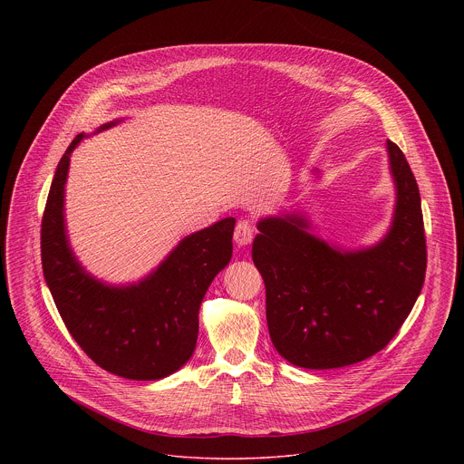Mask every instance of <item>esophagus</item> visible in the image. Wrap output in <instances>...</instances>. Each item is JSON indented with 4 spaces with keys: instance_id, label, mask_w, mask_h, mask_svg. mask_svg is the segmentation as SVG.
<instances>
[{
    "instance_id": "34e87169",
    "label": "esophagus",
    "mask_w": 464,
    "mask_h": 464,
    "mask_svg": "<svg viewBox=\"0 0 464 464\" xmlns=\"http://www.w3.org/2000/svg\"><path fill=\"white\" fill-rule=\"evenodd\" d=\"M253 240V226L247 220H238L235 227V242L238 246H247Z\"/></svg>"
}]
</instances>
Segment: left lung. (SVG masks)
Segmentation results:
<instances>
[{"instance_id": "left-lung-1", "label": "left lung", "mask_w": 464, "mask_h": 464, "mask_svg": "<svg viewBox=\"0 0 464 464\" xmlns=\"http://www.w3.org/2000/svg\"><path fill=\"white\" fill-rule=\"evenodd\" d=\"M396 204L387 235L340 249L310 233L301 215L256 224L251 256L266 286V319L277 353L304 369H336L382 351L410 315L426 276L417 179L387 141Z\"/></svg>"}]
</instances>
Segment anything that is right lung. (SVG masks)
Returning a JSON list of instances; mask_svg holds the SVG:
<instances>
[{"label": "right lung", "mask_w": 464, "mask_h": 464, "mask_svg": "<svg viewBox=\"0 0 464 464\" xmlns=\"http://www.w3.org/2000/svg\"><path fill=\"white\" fill-rule=\"evenodd\" d=\"M84 138L72 141L51 183L42 218L44 277L63 324L99 367L128 380H160L194 353L200 304L233 255L235 218L185 237L140 283L97 281L73 255L63 220L70 156Z\"/></svg>", "instance_id": "1"}]
</instances>
